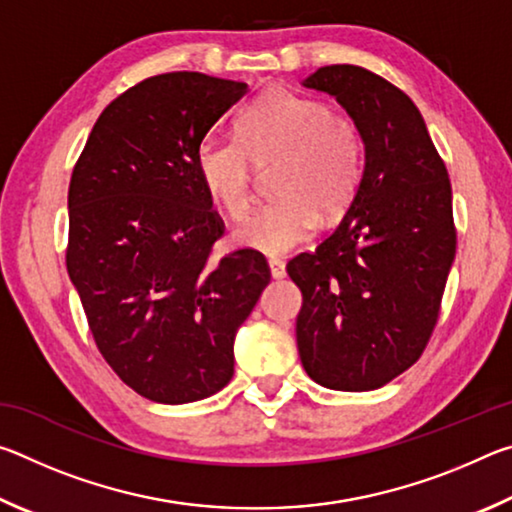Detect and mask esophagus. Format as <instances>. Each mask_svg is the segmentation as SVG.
I'll list each match as a JSON object with an SVG mask.
<instances>
[{
    "instance_id": "1",
    "label": "esophagus",
    "mask_w": 512,
    "mask_h": 512,
    "mask_svg": "<svg viewBox=\"0 0 512 512\" xmlns=\"http://www.w3.org/2000/svg\"><path fill=\"white\" fill-rule=\"evenodd\" d=\"M268 268H271V275L275 277V280H280V277L287 275V268H284L282 259L271 257V259H268Z\"/></svg>"
}]
</instances>
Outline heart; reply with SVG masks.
<instances>
[{"label": "heart", "instance_id": "obj_1", "mask_svg": "<svg viewBox=\"0 0 512 512\" xmlns=\"http://www.w3.org/2000/svg\"><path fill=\"white\" fill-rule=\"evenodd\" d=\"M277 160L275 201L237 230L241 246L284 255L307 241L323 219L352 205L366 167V140L348 112L287 88H271L250 101L237 119V140L205 137L196 169L212 201L244 219L253 205L255 167Z\"/></svg>", "mask_w": 512, "mask_h": 512}]
</instances>
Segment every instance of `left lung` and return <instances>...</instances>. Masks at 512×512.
<instances>
[{"instance_id": "8db88e82", "label": "left lung", "mask_w": 512, "mask_h": 512, "mask_svg": "<svg viewBox=\"0 0 512 512\" xmlns=\"http://www.w3.org/2000/svg\"><path fill=\"white\" fill-rule=\"evenodd\" d=\"M357 119L359 192L334 232L291 259L307 375L332 391H375L409 370L438 323L456 255L452 183L420 110L381 76L327 65L305 79Z\"/></svg>"}]
</instances>
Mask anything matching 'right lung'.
Here are the masks:
<instances>
[{
	"mask_svg": "<svg viewBox=\"0 0 512 512\" xmlns=\"http://www.w3.org/2000/svg\"><path fill=\"white\" fill-rule=\"evenodd\" d=\"M246 92L201 72L144 79L101 112L69 180V280L101 357L151 402L221 391L271 282L257 250L212 259L225 225L196 169L198 144Z\"/></svg>",
	"mask_w": 512,
	"mask_h": 512,
	"instance_id": "1",
	"label": "right lung"
}]
</instances>
